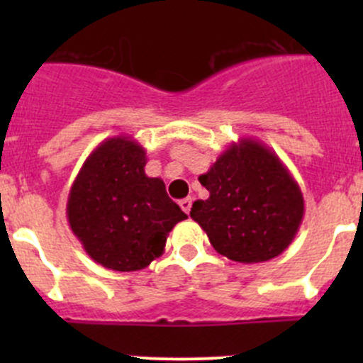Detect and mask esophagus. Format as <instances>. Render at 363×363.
<instances>
[{"instance_id":"1","label":"esophagus","mask_w":363,"mask_h":363,"mask_svg":"<svg viewBox=\"0 0 363 363\" xmlns=\"http://www.w3.org/2000/svg\"><path fill=\"white\" fill-rule=\"evenodd\" d=\"M191 203H193L191 199H184L179 202V205H181V208L186 212V214H189V211H191Z\"/></svg>"}]
</instances>
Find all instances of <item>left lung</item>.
<instances>
[{"label": "left lung", "instance_id": "obj_1", "mask_svg": "<svg viewBox=\"0 0 363 363\" xmlns=\"http://www.w3.org/2000/svg\"><path fill=\"white\" fill-rule=\"evenodd\" d=\"M207 200L191 216L219 255L240 263L276 258L295 239L303 196L279 156L255 138L233 142L199 177Z\"/></svg>", "mask_w": 363, "mask_h": 363}]
</instances>
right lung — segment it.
I'll use <instances>...</instances> for the list:
<instances>
[{"label":"right lung","instance_id":"obj_1","mask_svg":"<svg viewBox=\"0 0 363 363\" xmlns=\"http://www.w3.org/2000/svg\"><path fill=\"white\" fill-rule=\"evenodd\" d=\"M145 149L117 135L87 156L69 189V228L105 269H145L163 255L172 228L188 218L167 195L164 182L145 175Z\"/></svg>","mask_w":363,"mask_h":363}]
</instances>
